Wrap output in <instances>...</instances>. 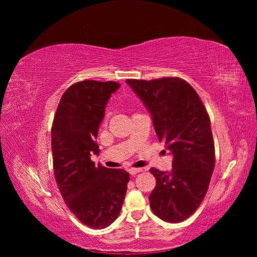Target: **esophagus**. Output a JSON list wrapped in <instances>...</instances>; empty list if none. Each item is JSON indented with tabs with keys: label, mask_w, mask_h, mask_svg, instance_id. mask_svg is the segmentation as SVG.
Returning <instances> with one entry per match:
<instances>
[{
	"label": "esophagus",
	"mask_w": 257,
	"mask_h": 257,
	"mask_svg": "<svg viewBox=\"0 0 257 257\" xmlns=\"http://www.w3.org/2000/svg\"><path fill=\"white\" fill-rule=\"evenodd\" d=\"M142 170H143L142 168H131V169L128 170V173H130L131 176H134V175H136V174H138V173H141Z\"/></svg>",
	"instance_id": "1"
}]
</instances>
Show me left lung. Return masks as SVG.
<instances>
[{
    "mask_svg": "<svg viewBox=\"0 0 257 257\" xmlns=\"http://www.w3.org/2000/svg\"><path fill=\"white\" fill-rule=\"evenodd\" d=\"M150 112L160 143L173 155V169L151 168L157 185L149 200L154 214L169 223L190 217L203 201L214 164L211 123L196 91L178 77L127 79Z\"/></svg>",
    "mask_w": 257,
    "mask_h": 257,
    "instance_id": "left-lung-1",
    "label": "left lung"
}]
</instances>
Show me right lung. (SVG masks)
<instances>
[{
  "mask_svg": "<svg viewBox=\"0 0 257 257\" xmlns=\"http://www.w3.org/2000/svg\"><path fill=\"white\" fill-rule=\"evenodd\" d=\"M114 81L83 80L62 95L51 128L53 172L66 206L81 223L105 228L119 216L130 175L123 169L95 166L91 155L99 153L98 127Z\"/></svg>",
  "mask_w": 257,
  "mask_h": 257,
  "instance_id": "right-lung-1",
  "label": "right lung"
}]
</instances>
